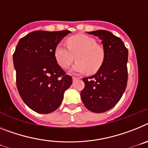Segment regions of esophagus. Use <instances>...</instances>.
I'll return each instance as SVG.
<instances>
[{"label": "esophagus", "instance_id": "esophagus-1", "mask_svg": "<svg viewBox=\"0 0 148 148\" xmlns=\"http://www.w3.org/2000/svg\"><path fill=\"white\" fill-rule=\"evenodd\" d=\"M79 79V78H78V77H72L73 81H75L76 79Z\"/></svg>", "mask_w": 148, "mask_h": 148}]
</instances>
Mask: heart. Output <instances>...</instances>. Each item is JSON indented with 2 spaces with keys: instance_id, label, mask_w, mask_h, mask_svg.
<instances>
[{
  "instance_id": "obj_1",
  "label": "heart",
  "mask_w": 148,
  "mask_h": 148,
  "mask_svg": "<svg viewBox=\"0 0 148 148\" xmlns=\"http://www.w3.org/2000/svg\"><path fill=\"white\" fill-rule=\"evenodd\" d=\"M67 46L59 43L54 50V56L59 65L68 69L74 59L77 62L70 69L72 74L97 72L104 60V50L95 40L86 35H77L67 40Z\"/></svg>"
}]
</instances>
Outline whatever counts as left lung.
I'll return each instance as SVG.
<instances>
[{
  "label": "left lung",
  "mask_w": 148,
  "mask_h": 148,
  "mask_svg": "<svg viewBox=\"0 0 148 148\" xmlns=\"http://www.w3.org/2000/svg\"><path fill=\"white\" fill-rule=\"evenodd\" d=\"M98 37L104 50V60L95 75L83 78L80 96L89 111L101 113L111 110L121 98L127 83L128 51L119 37L106 30L87 32Z\"/></svg>",
  "instance_id": "8db88e82"
}]
</instances>
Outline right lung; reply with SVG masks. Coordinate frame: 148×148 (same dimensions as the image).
<instances>
[{
	"label": "right lung",
	"mask_w": 148,
	"mask_h": 148,
	"mask_svg": "<svg viewBox=\"0 0 148 148\" xmlns=\"http://www.w3.org/2000/svg\"><path fill=\"white\" fill-rule=\"evenodd\" d=\"M71 31L36 30L21 38L13 54L16 85L27 106L41 114L59 108L72 78L54 56L56 46Z\"/></svg>",
	"instance_id": "1"
}]
</instances>
